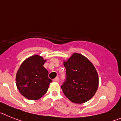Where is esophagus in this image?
Segmentation results:
<instances>
[{
  "instance_id": "esophagus-1",
  "label": "esophagus",
  "mask_w": 121,
  "mask_h": 121,
  "mask_svg": "<svg viewBox=\"0 0 121 121\" xmlns=\"http://www.w3.org/2000/svg\"><path fill=\"white\" fill-rule=\"evenodd\" d=\"M53 81H54V82H59V81H60L59 77H56V78L53 79Z\"/></svg>"
}]
</instances>
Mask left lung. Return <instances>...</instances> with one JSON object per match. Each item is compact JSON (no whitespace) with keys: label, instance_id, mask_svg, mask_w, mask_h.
Instances as JSON below:
<instances>
[{"label":"left lung","instance_id":"8db88e82","mask_svg":"<svg viewBox=\"0 0 121 121\" xmlns=\"http://www.w3.org/2000/svg\"><path fill=\"white\" fill-rule=\"evenodd\" d=\"M64 66L66 79L61 88L65 95L75 104L91 99L99 85L98 74L93 65L86 57L75 53L64 62Z\"/></svg>","mask_w":121,"mask_h":121}]
</instances>
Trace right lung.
Wrapping results in <instances>:
<instances>
[{
  "instance_id": "add662e5",
  "label": "right lung",
  "mask_w": 121,
  "mask_h": 121,
  "mask_svg": "<svg viewBox=\"0 0 121 121\" xmlns=\"http://www.w3.org/2000/svg\"><path fill=\"white\" fill-rule=\"evenodd\" d=\"M46 60L39 55L27 58L16 74V86L20 93L30 100H38L48 91L50 83L48 71L43 65Z\"/></svg>"
}]
</instances>
